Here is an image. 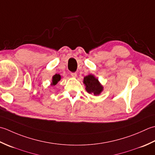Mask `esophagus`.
<instances>
[{
    "mask_svg": "<svg viewBox=\"0 0 155 155\" xmlns=\"http://www.w3.org/2000/svg\"><path fill=\"white\" fill-rule=\"evenodd\" d=\"M71 77H73V78H76L77 73H75V72H74V73H71Z\"/></svg>",
    "mask_w": 155,
    "mask_h": 155,
    "instance_id": "esophagus-1",
    "label": "esophagus"
}]
</instances>
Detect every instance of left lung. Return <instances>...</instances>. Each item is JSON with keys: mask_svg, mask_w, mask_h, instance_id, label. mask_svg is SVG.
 Masks as SVG:
<instances>
[{"mask_svg": "<svg viewBox=\"0 0 155 155\" xmlns=\"http://www.w3.org/2000/svg\"><path fill=\"white\" fill-rule=\"evenodd\" d=\"M83 83L86 86V90L89 94H94L95 96H97L104 90V87L100 84L98 79L92 74H89L84 77Z\"/></svg>", "mask_w": 155, "mask_h": 155, "instance_id": "1", "label": "left lung"}]
</instances>
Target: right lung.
<instances>
[{
  "mask_svg": "<svg viewBox=\"0 0 155 155\" xmlns=\"http://www.w3.org/2000/svg\"><path fill=\"white\" fill-rule=\"evenodd\" d=\"M61 76L59 74H55L52 77V80L51 82V86H55L58 83V81L61 80Z\"/></svg>",
  "mask_w": 155,
  "mask_h": 155,
  "instance_id": "add662e5",
  "label": "right lung"
}]
</instances>
